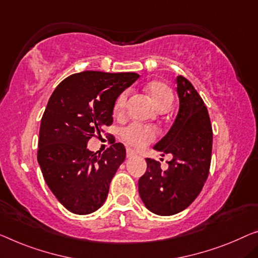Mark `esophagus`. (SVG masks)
<instances>
[{"label": "esophagus", "instance_id": "obj_1", "mask_svg": "<svg viewBox=\"0 0 258 258\" xmlns=\"http://www.w3.org/2000/svg\"><path fill=\"white\" fill-rule=\"evenodd\" d=\"M137 155V152L134 151L132 148H127L126 149V156L127 157H132V156H136Z\"/></svg>", "mask_w": 258, "mask_h": 258}]
</instances>
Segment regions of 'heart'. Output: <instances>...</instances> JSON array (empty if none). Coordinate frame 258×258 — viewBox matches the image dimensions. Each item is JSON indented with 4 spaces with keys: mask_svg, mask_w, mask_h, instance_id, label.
<instances>
[{
    "mask_svg": "<svg viewBox=\"0 0 258 258\" xmlns=\"http://www.w3.org/2000/svg\"><path fill=\"white\" fill-rule=\"evenodd\" d=\"M149 97H151L153 104L155 105L157 110L162 109V107L169 106L170 107L172 101H174V95L168 84L161 81H154L147 84L146 87ZM128 94L127 91L121 92L118 96V98L114 102L113 112L116 114H121L124 112L126 103H127ZM120 138L124 140L126 144H128L133 147H144V146L151 144L152 141L155 140L157 136L156 130L151 126H145L140 124H130L120 130Z\"/></svg>",
    "mask_w": 258,
    "mask_h": 258,
    "instance_id": "obj_1",
    "label": "heart"
}]
</instances>
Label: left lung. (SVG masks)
Returning a JSON list of instances; mask_svg holds the SVG:
<instances>
[{"label": "left lung", "mask_w": 258, "mask_h": 258, "mask_svg": "<svg viewBox=\"0 0 258 258\" xmlns=\"http://www.w3.org/2000/svg\"><path fill=\"white\" fill-rule=\"evenodd\" d=\"M179 109L168 133L154 146L171 154L167 170L146 159L147 170L139 179V195L145 206L157 215L182 212L198 197L209 176L212 155V126L205 103L182 75L176 78Z\"/></svg>", "instance_id": "obj_1"}]
</instances>
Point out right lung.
I'll return each mask as SVG.
<instances>
[{"label":"right lung","mask_w":258,"mask_h":258,"mask_svg":"<svg viewBox=\"0 0 258 258\" xmlns=\"http://www.w3.org/2000/svg\"><path fill=\"white\" fill-rule=\"evenodd\" d=\"M138 79L137 73H78L64 79L48 99L38 163L49 190L72 213L90 214L106 201L111 179L126 157L125 147L113 142L97 155L87 144L112 124L114 102Z\"/></svg>","instance_id":"1"}]
</instances>
